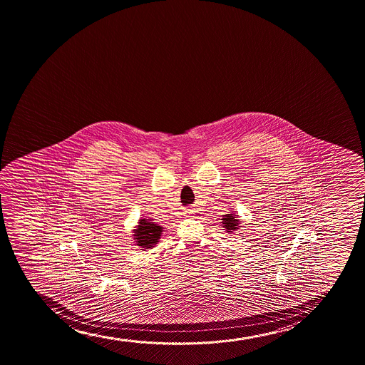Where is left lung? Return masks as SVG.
Returning <instances> with one entry per match:
<instances>
[{
    "instance_id": "obj_1",
    "label": "left lung",
    "mask_w": 365,
    "mask_h": 365,
    "mask_svg": "<svg viewBox=\"0 0 365 365\" xmlns=\"http://www.w3.org/2000/svg\"><path fill=\"white\" fill-rule=\"evenodd\" d=\"M220 223H221L223 230H225L228 234H235V232L242 227V225H240L242 220H240L238 215L233 212V211H230V212H227L225 215H223Z\"/></svg>"
}]
</instances>
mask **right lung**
<instances>
[{
  "mask_svg": "<svg viewBox=\"0 0 365 365\" xmlns=\"http://www.w3.org/2000/svg\"><path fill=\"white\" fill-rule=\"evenodd\" d=\"M164 227L153 222L150 218H140L138 225H135L132 230V237L135 245L142 247L140 250H149L159 242L161 234L164 232Z\"/></svg>",
  "mask_w": 365,
  "mask_h": 365,
  "instance_id": "add662e5",
  "label": "right lung"
}]
</instances>
